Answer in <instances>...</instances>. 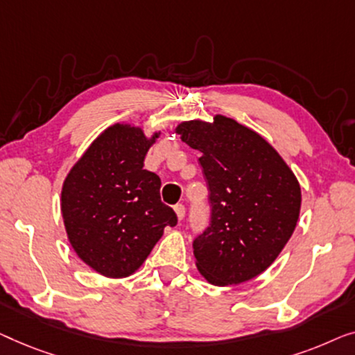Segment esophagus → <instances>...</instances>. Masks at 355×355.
Here are the masks:
<instances>
[{
	"label": "esophagus",
	"mask_w": 355,
	"mask_h": 355,
	"mask_svg": "<svg viewBox=\"0 0 355 355\" xmlns=\"http://www.w3.org/2000/svg\"><path fill=\"white\" fill-rule=\"evenodd\" d=\"M173 211H175L178 220H183V217H184V206H183V204H177V206L173 207Z\"/></svg>",
	"instance_id": "1"
}]
</instances>
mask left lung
<instances>
[{
  "instance_id": "1",
  "label": "left lung",
  "mask_w": 355,
  "mask_h": 355,
  "mask_svg": "<svg viewBox=\"0 0 355 355\" xmlns=\"http://www.w3.org/2000/svg\"><path fill=\"white\" fill-rule=\"evenodd\" d=\"M175 133L201 153L211 189V227L193 243L199 273L216 286L261 275L296 228V175L266 138L222 114L212 122L184 121Z\"/></svg>"
}]
</instances>
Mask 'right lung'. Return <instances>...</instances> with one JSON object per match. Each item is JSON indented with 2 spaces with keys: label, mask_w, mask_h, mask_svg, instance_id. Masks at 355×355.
<instances>
[{
  "label": "right lung",
  "mask_w": 355,
  "mask_h": 355,
  "mask_svg": "<svg viewBox=\"0 0 355 355\" xmlns=\"http://www.w3.org/2000/svg\"><path fill=\"white\" fill-rule=\"evenodd\" d=\"M161 137L117 122L99 133L69 171L61 189L67 239L99 275H133L177 216L161 201V178L144 157Z\"/></svg>",
  "instance_id": "right-lung-1"
}]
</instances>
